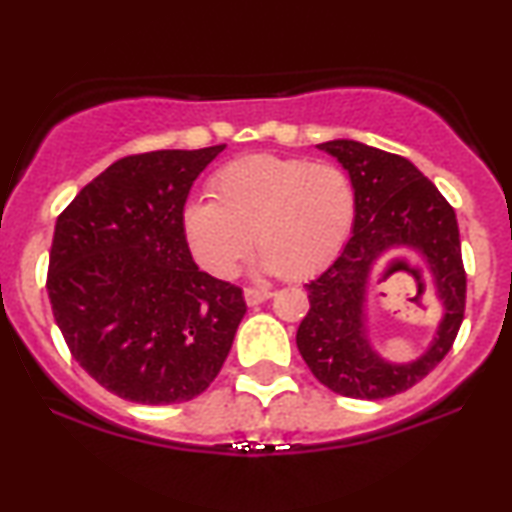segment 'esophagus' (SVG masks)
<instances>
[{
	"mask_svg": "<svg viewBox=\"0 0 512 512\" xmlns=\"http://www.w3.org/2000/svg\"><path fill=\"white\" fill-rule=\"evenodd\" d=\"M272 298V291H265V289H254V286H247L244 289V300H247V305H261L265 300Z\"/></svg>",
	"mask_w": 512,
	"mask_h": 512,
	"instance_id": "1",
	"label": "esophagus"
}]
</instances>
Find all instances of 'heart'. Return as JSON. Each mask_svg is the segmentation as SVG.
I'll list each match as a JSON object with an SVG mask.
<instances>
[{
    "instance_id": "b5f03b06",
    "label": "heart",
    "mask_w": 512,
    "mask_h": 512,
    "mask_svg": "<svg viewBox=\"0 0 512 512\" xmlns=\"http://www.w3.org/2000/svg\"><path fill=\"white\" fill-rule=\"evenodd\" d=\"M209 198L184 209L195 258L216 277L235 275L254 235L263 265L286 279L310 277L345 247L356 219V191L333 163L249 153L219 167Z\"/></svg>"
}]
</instances>
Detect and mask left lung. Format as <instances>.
Wrapping results in <instances>:
<instances>
[{"mask_svg":"<svg viewBox=\"0 0 512 512\" xmlns=\"http://www.w3.org/2000/svg\"><path fill=\"white\" fill-rule=\"evenodd\" d=\"M319 149L338 158L349 172L356 191V219L340 256L305 284L310 310L300 321L296 345L324 387L340 396L380 401L424 380L457 338L466 310L457 214L408 158L354 139H333L319 144ZM389 248L404 257L412 250L423 261L446 310L427 354L403 367L384 362L365 335L367 277Z\"/></svg>","mask_w":512,"mask_h":512,"instance_id":"left-lung-1","label":"left lung"}]
</instances>
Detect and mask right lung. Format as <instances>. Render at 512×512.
Returning <instances> with one entry per match:
<instances>
[{
	"label": "right lung",
	"instance_id": "add662e5",
	"mask_svg": "<svg viewBox=\"0 0 512 512\" xmlns=\"http://www.w3.org/2000/svg\"><path fill=\"white\" fill-rule=\"evenodd\" d=\"M226 144L125 156L58 216L46 289L69 352L125 401L200 396L247 312L240 286L200 272L184 233L198 174Z\"/></svg>",
	"mask_w": 512,
	"mask_h": 512
}]
</instances>
